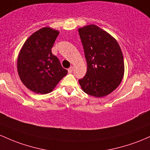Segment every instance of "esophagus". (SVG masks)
I'll list each match as a JSON object with an SVG mask.
<instances>
[{
	"label": "esophagus",
	"mask_w": 150,
	"mask_h": 150,
	"mask_svg": "<svg viewBox=\"0 0 150 150\" xmlns=\"http://www.w3.org/2000/svg\"><path fill=\"white\" fill-rule=\"evenodd\" d=\"M72 71H73V67H71L68 69V72L69 73H72Z\"/></svg>",
	"instance_id": "obj_1"
}]
</instances>
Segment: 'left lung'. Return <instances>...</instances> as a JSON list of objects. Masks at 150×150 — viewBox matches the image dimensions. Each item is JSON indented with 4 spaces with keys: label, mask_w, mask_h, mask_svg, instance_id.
Segmentation results:
<instances>
[{
    "label": "left lung",
    "mask_w": 150,
    "mask_h": 150,
    "mask_svg": "<svg viewBox=\"0 0 150 150\" xmlns=\"http://www.w3.org/2000/svg\"><path fill=\"white\" fill-rule=\"evenodd\" d=\"M87 62L85 76L79 80L86 93L101 98L112 93L125 71L122 50L112 35L96 25L79 28Z\"/></svg>",
    "instance_id": "8db88e82"
}]
</instances>
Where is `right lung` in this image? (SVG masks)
Listing matches in <instances>:
<instances>
[{"mask_svg":"<svg viewBox=\"0 0 150 150\" xmlns=\"http://www.w3.org/2000/svg\"><path fill=\"white\" fill-rule=\"evenodd\" d=\"M59 32L45 27L31 35L18 57L17 69L21 81L35 93L52 92L67 74L59 60L52 53Z\"/></svg>","mask_w":150,"mask_h":150,"instance_id":"1","label":"right lung"}]
</instances>
